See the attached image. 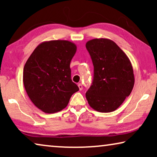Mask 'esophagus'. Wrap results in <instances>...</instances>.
<instances>
[{
    "label": "esophagus",
    "instance_id": "esophagus-1",
    "mask_svg": "<svg viewBox=\"0 0 157 157\" xmlns=\"http://www.w3.org/2000/svg\"><path fill=\"white\" fill-rule=\"evenodd\" d=\"M78 89H79V90H80V91H81V90L83 89V86H82V84H81V83H78Z\"/></svg>",
    "mask_w": 157,
    "mask_h": 157
}]
</instances>
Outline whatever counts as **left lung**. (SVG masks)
Listing matches in <instances>:
<instances>
[{"instance_id": "left-lung-1", "label": "left lung", "mask_w": 157, "mask_h": 157, "mask_svg": "<svg viewBox=\"0 0 157 157\" xmlns=\"http://www.w3.org/2000/svg\"><path fill=\"white\" fill-rule=\"evenodd\" d=\"M86 47L94 68L93 83L86 94L88 103L99 112L115 111L134 87L132 63L117 44L108 38L90 40Z\"/></svg>"}]
</instances>
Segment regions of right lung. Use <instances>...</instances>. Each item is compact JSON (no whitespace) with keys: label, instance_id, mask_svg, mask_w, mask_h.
<instances>
[{"label":"right lung","instance_id":"right-lung-1","mask_svg":"<svg viewBox=\"0 0 157 157\" xmlns=\"http://www.w3.org/2000/svg\"><path fill=\"white\" fill-rule=\"evenodd\" d=\"M76 45L66 40L40 44L23 68L25 91L35 106L47 113L65 109L71 96L79 90L71 78L70 63Z\"/></svg>","mask_w":157,"mask_h":157}]
</instances>
